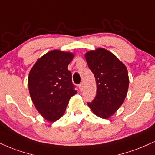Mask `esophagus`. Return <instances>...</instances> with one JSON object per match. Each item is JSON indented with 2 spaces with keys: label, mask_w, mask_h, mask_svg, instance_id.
Wrapping results in <instances>:
<instances>
[{
  "label": "esophagus",
  "mask_w": 155,
  "mask_h": 155,
  "mask_svg": "<svg viewBox=\"0 0 155 155\" xmlns=\"http://www.w3.org/2000/svg\"><path fill=\"white\" fill-rule=\"evenodd\" d=\"M84 84L83 82H81L79 84V89H80V91H82L83 89H84Z\"/></svg>",
  "instance_id": "obj_1"
}]
</instances>
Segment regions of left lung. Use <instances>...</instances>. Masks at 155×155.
Here are the masks:
<instances>
[{
    "mask_svg": "<svg viewBox=\"0 0 155 155\" xmlns=\"http://www.w3.org/2000/svg\"><path fill=\"white\" fill-rule=\"evenodd\" d=\"M97 84L96 97L87 105L100 118L107 119L124 102L129 84L128 71L118 58L104 48L85 55Z\"/></svg>",
    "mask_w": 155,
    "mask_h": 155,
    "instance_id": "1",
    "label": "left lung"
}]
</instances>
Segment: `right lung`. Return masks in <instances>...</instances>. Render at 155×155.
Masks as SVG:
<instances>
[{"label": "right lung", "mask_w": 155, "mask_h": 155, "mask_svg": "<svg viewBox=\"0 0 155 155\" xmlns=\"http://www.w3.org/2000/svg\"><path fill=\"white\" fill-rule=\"evenodd\" d=\"M74 55L60 50L46 53L32 67L28 78L30 97L37 111L50 122L58 120L77 91L68 65Z\"/></svg>", "instance_id": "1"}]
</instances>
